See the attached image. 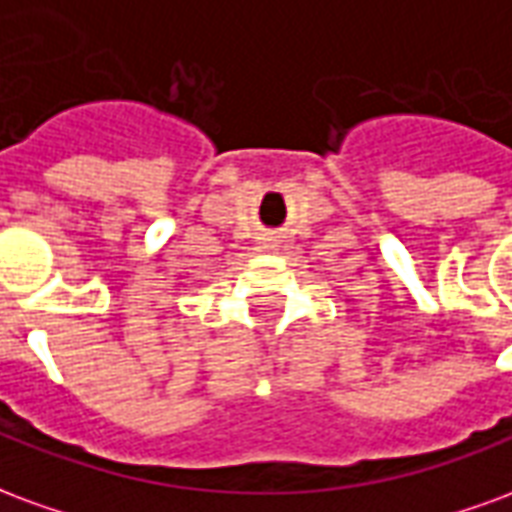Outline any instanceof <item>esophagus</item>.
<instances>
[{"label":"esophagus","mask_w":512,"mask_h":512,"mask_svg":"<svg viewBox=\"0 0 512 512\" xmlns=\"http://www.w3.org/2000/svg\"><path fill=\"white\" fill-rule=\"evenodd\" d=\"M278 248V242L272 240V237H261L259 240V251H275Z\"/></svg>","instance_id":"esophagus-1"}]
</instances>
